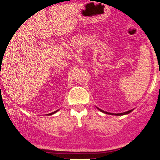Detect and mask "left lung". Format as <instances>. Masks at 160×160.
<instances>
[{
	"label": "left lung",
	"mask_w": 160,
	"mask_h": 160,
	"mask_svg": "<svg viewBox=\"0 0 160 160\" xmlns=\"http://www.w3.org/2000/svg\"><path fill=\"white\" fill-rule=\"evenodd\" d=\"M98 110H100L101 111V112H104V113H105V114H112V115H124V114H128V113H130L131 111H132V110H130V111H125V112H123V113H118V114H114V113H109V112H107V111H103V110H101V109L100 108H98Z\"/></svg>",
	"instance_id": "obj_1"
}]
</instances>
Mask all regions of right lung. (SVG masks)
Masks as SVG:
<instances>
[{
    "mask_svg": "<svg viewBox=\"0 0 160 160\" xmlns=\"http://www.w3.org/2000/svg\"><path fill=\"white\" fill-rule=\"evenodd\" d=\"M56 111H58V110L57 111H54V112H52V113H51V114H54V113H56Z\"/></svg>",
    "mask_w": 160,
    "mask_h": 160,
    "instance_id": "right-lung-1",
    "label": "right lung"
}]
</instances>
